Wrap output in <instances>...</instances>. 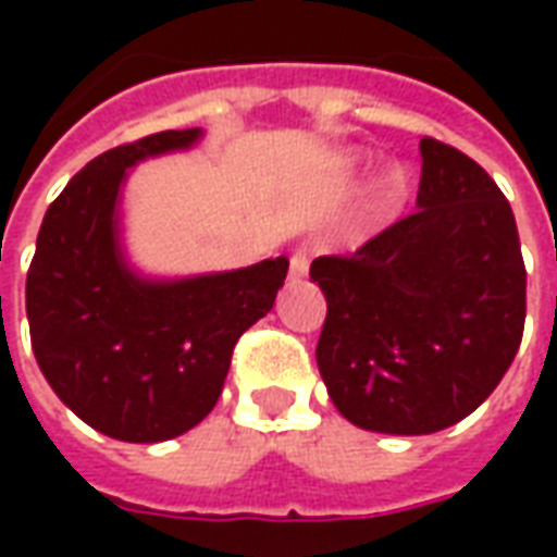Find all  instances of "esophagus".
<instances>
[{
    "instance_id": "obj_1",
    "label": "esophagus",
    "mask_w": 557,
    "mask_h": 557,
    "mask_svg": "<svg viewBox=\"0 0 557 557\" xmlns=\"http://www.w3.org/2000/svg\"><path fill=\"white\" fill-rule=\"evenodd\" d=\"M307 265H310V262H307V253H301V250H298V253L292 256V262H289V277L301 280L304 274H307Z\"/></svg>"
}]
</instances>
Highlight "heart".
Returning a JSON list of instances; mask_svg holds the SVG:
<instances>
[{"label":"heart","mask_w":557,"mask_h":557,"mask_svg":"<svg viewBox=\"0 0 557 557\" xmlns=\"http://www.w3.org/2000/svg\"><path fill=\"white\" fill-rule=\"evenodd\" d=\"M361 163H363L361 154L349 151V154H343V158H339V170L346 172V175H355V172L361 170ZM406 187H409V175H406V170L397 166V163L385 166V170L379 172V178H375L373 184L375 196H379V206L385 208V211H394V208L403 202Z\"/></svg>","instance_id":"1"}]
</instances>
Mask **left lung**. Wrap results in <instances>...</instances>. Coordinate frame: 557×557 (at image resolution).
<instances>
[{
  "label": "left lung",
  "mask_w": 557,
  "mask_h": 557,
  "mask_svg": "<svg viewBox=\"0 0 557 557\" xmlns=\"http://www.w3.org/2000/svg\"><path fill=\"white\" fill-rule=\"evenodd\" d=\"M418 211L351 256H319L315 363L343 418L370 432L447 430L498 387L525 327L513 211L459 148L420 139Z\"/></svg>",
  "instance_id": "obj_1"
}]
</instances>
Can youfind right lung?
Listing matches in <instances>:
<instances>
[{"label": "right lung", "instance_id": "obj_1", "mask_svg": "<svg viewBox=\"0 0 557 557\" xmlns=\"http://www.w3.org/2000/svg\"><path fill=\"white\" fill-rule=\"evenodd\" d=\"M202 127L110 148L44 214L26 277L35 361L55 397L91 430L154 444L214 409L232 349L274 307L289 259L196 277L139 274L122 247V187L148 158L184 151Z\"/></svg>", "mask_w": 557, "mask_h": 557}]
</instances>
